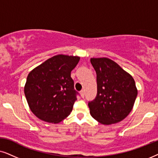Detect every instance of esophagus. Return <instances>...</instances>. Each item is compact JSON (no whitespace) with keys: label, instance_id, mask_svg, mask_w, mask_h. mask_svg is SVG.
<instances>
[{"label":"esophagus","instance_id":"34e87169","mask_svg":"<svg viewBox=\"0 0 158 158\" xmlns=\"http://www.w3.org/2000/svg\"><path fill=\"white\" fill-rule=\"evenodd\" d=\"M80 94H81V98H85V90H84V89L81 90V92H80Z\"/></svg>","mask_w":158,"mask_h":158}]
</instances>
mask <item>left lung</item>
Returning <instances> with one entry per match:
<instances>
[{
	"label": "left lung",
	"instance_id": "1",
	"mask_svg": "<svg viewBox=\"0 0 158 158\" xmlns=\"http://www.w3.org/2000/svg\"><path fill=\"white\" fill-rule=\"evenodd\" d=\"M97 73L98 93L88 102L90 114L105 125L123 120L131 112L137 96L133 77L107 58H91Z\"/></svg>",
	"mask_w": 158,
	"mask_h": 158
}]
</instances>
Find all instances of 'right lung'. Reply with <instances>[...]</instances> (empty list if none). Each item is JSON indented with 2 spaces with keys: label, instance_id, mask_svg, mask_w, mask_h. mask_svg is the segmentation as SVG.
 <instances>
[{
  "label": "right lung",
  "instance_id": "right-lung-1",
  "mask_svg": "<svg viewBox=\"0 0 158 158\" xmlns=\"http://www.w3.org/2000/svg\"><path fill=\"white\" fill-rule=\"evenodd\" d=\"M80 58L57 55L27 76L24 94L31 112L40 120L57 123L72 111L78 92L71 72Z\"/></svg>",
  "mask_w": 158,
  "mask_h": 158
}]
</instances>
